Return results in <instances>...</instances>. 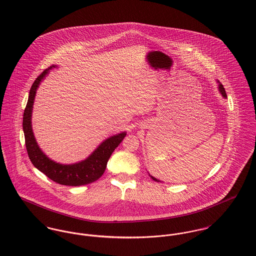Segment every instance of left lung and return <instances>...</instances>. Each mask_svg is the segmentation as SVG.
Instances as JSON below:
<instances>
[{
    "mask_svg": "<svg viewBox=\"0 0 256 256\" xmlns=\"http://www.w3.org/2000/svg\"><path fill=\"white\" fill-rule=\"evenodd\" d=\"M217 82H218V90H219V92L221 94V96H222V98H227V94H226V92H225V88H223V86L219 82V80H217ZM149 176L151 177L153 180H155V181H157V182H160L158 179L157 178H155L154 176H150L149 174Z\"/></svg>",
    "mask_w": 256,
    "mask_h": 256,
    "instance_id": "left-lung-1",
    "label": "left lung"
}]
</instances>
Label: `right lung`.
I'll use <instances>...</instances> for the list:
<instances>
[{"label": "right lung", "mask_w": 256, "mask_h": 256, "mask_svg": "<svg viewBox=\"0 0 256 256\" xmlns=\"http://www.w3.org/2000/svg\"><path fill=\"white\" fill-rule=\"evenodd\" d=\"M56 67V65H52L46 69L35 80L30 88L22 122L26 149L29 158L31 160L34 166L52 181L66 186H80L90 184L102 176L109 158L111 157L114 150L126 136V132H122L105 139L88 157L79 162L63 164L48 157L40 148L34 136L32 130V112L36 92L40 82L46 78L50 69Z\"/></svg>", "instance_id": "right-lung-1"}]
</instances>
